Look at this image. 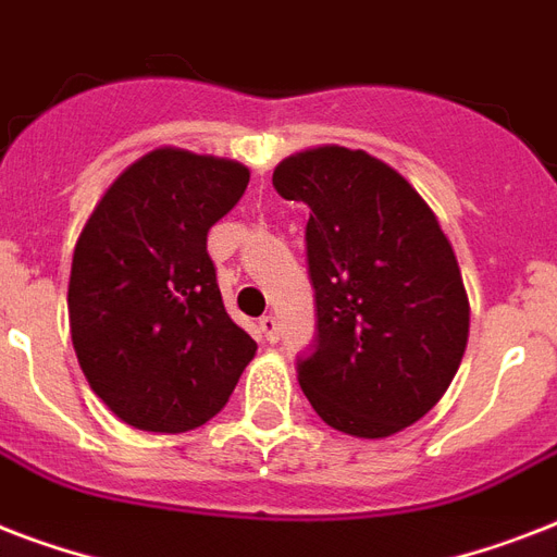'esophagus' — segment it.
Returning <instances> with one entry per match:
<instances>
[{"instance_id": "34e87169", "label": "esophagus", "mask_w": 557, "mask_h": 557, "mask_svg": "<svg viewBox=\"0 0 557 557\" xmlns=\"http://www.w3.org/2000/svg\"><path fill=\"white\" fill-rule=\"evenodd\" d=\"M257 326H260V338L262 341H269V344H277V341H280V323H277V318H274V314H262Z\"/></svg>"}]
</instances>
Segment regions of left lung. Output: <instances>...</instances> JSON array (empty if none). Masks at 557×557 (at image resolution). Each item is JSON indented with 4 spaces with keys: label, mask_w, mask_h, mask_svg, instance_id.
Wrapping results in <instances>:
<instances>
[{
    "label": "left lung",
    "mask_w": 557,
    "mask_h": 557,
    "mask_svg": "<svg viewBox=\"0 0 557 557\" xmlns=\"http://www.w3.org/2000/svg\"><path fill=\"white\" fill-rule=\"evenodd\" d=\"M304 201L314 347L297 381L323 422L381 440L419 422L468 344V295L448 236L396 170L364 150L318 147L274 170Z\"/></svg>",
    "instance_id": "1"
}]
</instances>
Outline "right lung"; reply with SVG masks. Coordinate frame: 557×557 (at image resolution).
<instances>
[{
  "label": "right lung",
  "mask_w": 557,
  "mask_h": 557,
  "mask_svg": "<svg viewBox=\"0 0 557 557\" xmlns=\"http://www.w3.org/2000/svg\"><path fill=\"white\" fill-rule=\"evenodd\" d=\"M248 178L236 161L152 150L112 182L74 245V352L91 389L138 431L213 419L257 352L225 312L208 253V231Z\"/></svg>",
  "instance_id": "add662e5"
}]
</instances>
